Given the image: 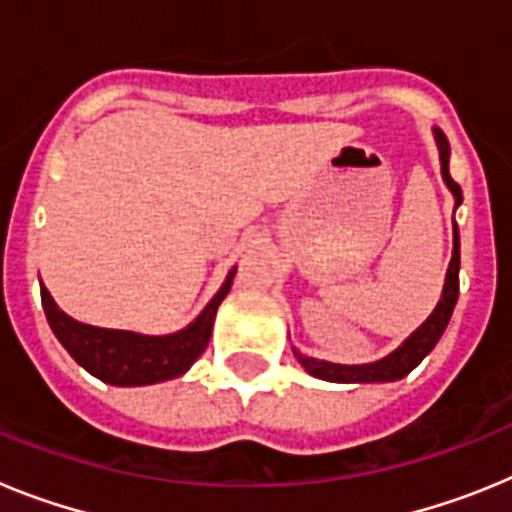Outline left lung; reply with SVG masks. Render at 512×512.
I'll list each match as a JSON object with an SVG mask.
<instances>
[{"instance_id": "8db88e82", "label": "left lung", "mask_w": 512, "mask_h": 512, "mask_svg": "<svg viewBox=\"0 0 512 512\" xmlns=\"http://www.w3.org/2000/svg\"><path fill=\"white\" fill-rule=\"evenodd\" d=\"M433 138H436L438 146V161H441V176L443 184L449 187V192L454 194V210L461 205V189L459 184L451 179L449 174V140L443 135L441 128H433ZM459 228H456L454 220V251H451L449 269H446V282H443V292L438 305L433 307V312L418 328L410 333L400 346L392 351V354L382 356V359L372 361V364H333V361L312 359V356L300 354L297 348H292L305 372L312 377L325 379V382H338V384H369V382H397V379L408 377L415 366L431 354L433 346L438 343V338L443 336V330L449 325L451 312H454L456 300H459Z\"/></svg>"}]
</instances>
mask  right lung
<instances>
[{
    "label": "right lung",
    "mask_w": 512,
    "mask_h": 512,
    "mask_svg": "<svg viewBox=\"0 0 512 512\" xmlns=\"http://www.w3.org/2000/svg\"><path fill=\"white\" fill-rule=\"evenodd\" d=\"M233 277L235 266L228 271L223 287L217 289V295L207 302L205 310L187 328L169 336H143L133 330L79 323L56 305L43 282H40V300H43L48 325L61 346L74 356L76 364L115 387H143V384L182 377L184 372H189V366L200 359L210 343L217 307L228 297Z\"/></svg>",
    "instance_id": "right-lung-1"
}]
</instances>
